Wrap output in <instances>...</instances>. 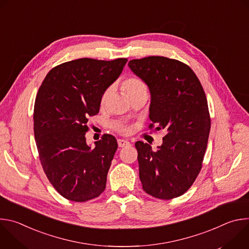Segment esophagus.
Here are the masks:
<instances>
[{
  "label": "esophagus",
  "mask_w": 249,
  "mask_h": 249,
  "mask_svg": "<svg viewBox=\"0 0 249 249\" xmlns=\"http://www.w3.org/2000/svg\"><path fill=\"white\" fill-rule=\"evenodd\" d=\"M118 146L120 147V148H123V147H129L131 144H130V142H128V141H126V140H124V139H119L118 141Z\"/></svg>",
  "instance_id": "1"
}]
</instances>
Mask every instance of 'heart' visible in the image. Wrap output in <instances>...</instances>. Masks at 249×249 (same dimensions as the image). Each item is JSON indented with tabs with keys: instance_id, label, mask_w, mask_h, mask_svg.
Returning a JSON list of instances; mask_svg holds the SVG:
<instances>
[{
	"instance_id": "heart-1",
	"label": "heart",
	"mask_w": 249,
	"mask_h": 249,
	"mask_svg": "<svg viewBox=\"0 0 249 249\" xmlns=\"http://www.w3.org/2000/svg\"><path fill=\"white\" fill-rule=\"evenodd\" d=\"M122 89H123V90L129 96H131V95H133V94H135V93H137L139 91H142V90L146 89V86H145V84L143 82H142L138 78H129V79H127V80H125L123 82ZM111 93H112V88L111 87H109L108 89H106L104 90V92L102 93L101 98H100V104L101 105H104L106 103V101L108 100V98L111 95ZM118 130L120 132H127L128 131L123 126H118Z\"/></svg>"
}]
</instances>
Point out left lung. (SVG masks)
Segmentation results:
<instances>
[{"instance_id":"left-lung-1","label":"left lung","mask_w":249,"mask_h":249,"mask_svg":"<svg viewBox=\"0 0 249 249\" xmlns=\"http://www.w3.org/2000/svg\"><path fill=\"white\" fill-rule=\"evenodd\" d=\"M128 66L149 88V117L157 124L155 130L166 131L155 152L147 143H135L142 186L162 200L181 196L200 172L210 134L202 85L190 67L174 59L150 56L131 60Z\"/></svg>"}]
</instances>
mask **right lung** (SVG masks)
Segmentation results:
<instances>
[{
  "instance_id": "1",
  "label": "right lung",
  "mask_w": 249,
  "mask_h": 249,
  "mask_svg": "<svg viewBox=\"0 0 249 249\" xmlns=\"http://www.w3.org/2000/svg\"><path fill=\"white\" fill-rule=\"evenodd\" d=\"M127 61L66 62L53 68L39 88L33 113L35 142L47 178L68 200L86 202L105 189L117 141L105 134L90 148L87 123L98 113L102 93L118 79Z\"/></svg>"
}]
</instances>
